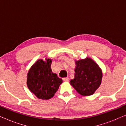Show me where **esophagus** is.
I'll return each mask as SVG.
<instances>
[{
    "label": "esophagus",
    "mask_w": 126,
    "mask_h": 126,
    "mask_svg": "<svg viewBox=\"0 0 126 126\" xmlns=\"http://www.w3.org/2000/svg\"><path fill=\"white\" fill-rule=\"evenodd\" d=\"M63 80L64 81L68 82V81H69V79L68 77H65V78L63 79Z\"/></svg>",
    "instance_id": "obj_1"
}]
</instances>
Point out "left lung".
Segmentation results:
<instances>
[{
	"mask_svg": "<svg viewBox=\"0 0 126 126\" xmlns=\"http://www.w3.org/2000/svg\"><path fill=\"white\" fill-rule=\"evenodd\" d=\"M75 79L70 81L79 94L82 96L92 95L101 83L103 74L97 63L90 58L76 61Z\"/></svg>",
	"mask_w": 126,
	"mask_h": 126,
	"instance_id": "1",
	"label": "left lung"
}]
</instances>
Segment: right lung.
<instances>
[{
  "mask_svg": "<svg viewBox=\"0 0 126 126\" xmlns=\"http://www.w3.org/2000/svg\"><path fill=\"white\" fill-rule=\"evenodd\" d=\"M51 62L49 58H46L45 61L39 59L32 65L27 73L28 88L39 99H51L63 82V80L51 71Z\"/></svg>",
  "mask_w": 126,
  "mask_h": 126,
  "instance_id": "1",
  "label": "right lung"
}]
</instances>
